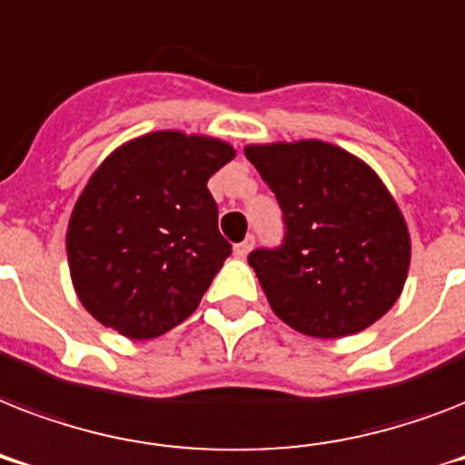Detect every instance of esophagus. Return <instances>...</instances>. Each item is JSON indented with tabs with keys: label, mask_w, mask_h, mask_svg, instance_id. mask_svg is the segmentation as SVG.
Returning <instances> with one entry per match:
<instances>
[{
	"label": "esophagus",
	"mask_w": 465,
	"mask_h": 465,
	"mask_svg": "<svg viewBox=\"0 0 465 465\" xmlns=\"http://www.w3.org/2000/svg\"><path fill=\"white\" fill-rule=\"evenodd\" d=\"M251 248H253V239L248 236L246 241H241V243L233 246V253H236V258H246V255L251 253Z\"/></svg>",
	"instance_id": "esophagus-1"
}]
</instances>
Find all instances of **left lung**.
Here are the masks:
<instances>
[{
    "label": "left lung",
    "instance_id": "1",
    "mask_svg": "<svg viewBox=\"0 0 465 465\" xmlns=\"http://www.w3.org/2000/svg\"><path fill=\"white\" fill-rule=\"evenodd\" d=\"M275 193L284 243L248 255L270 306L311 338L364 331L396 304L411 268V233L383 181L321 140L248 144Z\"/></svg>",
    "mask_w": 465,
    "mask_h": 465
}]
</instances>
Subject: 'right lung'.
<instances>
[{
	"instance_id": "1",
	"label": "right lung",
	"mask_w": 465,
	"mask_h": 465,
	"mask_svg": "<svg viewBox=\"0 0 465 465\" xmlns=\"http://www.w3.org/2000/svg\"><path fill=\"white\" fill-rule=\"evenodd\" d=\"M233 156L217 137L159 130L94 171L69 217L67 261L98 323L149 340L197 309L232 253L207 181Z\"/></svg>"
}]
</instances>
